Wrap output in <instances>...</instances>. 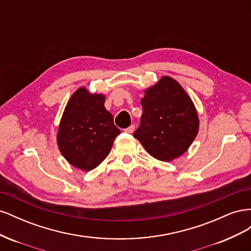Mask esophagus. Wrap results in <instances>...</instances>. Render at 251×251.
<instances>
[{
	"mask_svg": "<svg viewBox=\"0 0 251 251\" xmlns=\"http://www.w3.org/2000/svg\"><path fill=\"white\" fill-rule=\"evenodd\" d=\"M134 130H135V126H134V125H131L128 127L125 128V132L127 133V134H131V133L134 132Z\"/></svg>",
	"mask_w": 251,
	"mask_h": 251,
	"instance_id": "obj_1",
	"label": "esophagus"
}]
</instances>
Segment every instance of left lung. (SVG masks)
Here are the masks:
<instances>
[{
  "label": "left lung",
  "mask_w": 251,
  "mask_h": 251,
  "mask_svg": "<svg viewBox=\"0 0 251 251\" xmlns=\"http://www.w3.org/2000/svg\"><path fill=\"white\" fill-rule=\"evenodd\" d=\"M139 127L133 133L148 153L171 161L187 151L199 130V119L191 98L179 83L163 76L146 91L141 100Z\"/></svg>",
  "instance_id": "left-lung-1"
}]
</instances>
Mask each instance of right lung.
<instances>
[{"instance_id": "obj_1", "label": "right lung", "mask_w": 251, "mask_h": 251, "mask_svg": "<svg viewBox=\"0 0 251 251\" xmlns=\"http://www.w3.org/2000/svg\"><path fill=\"white\" fill-rule=\"evenodd\" d=\"M103 103V95L90 94L87 89L79 88L65 109L57 144L60 153L75 168L83 171L95 169L107 158L120 134Z\"/></svg>"}]
</instances>
